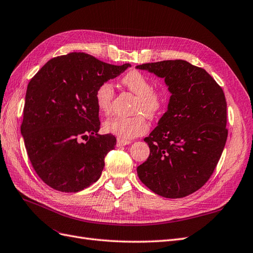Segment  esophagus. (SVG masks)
Here are the masks:
<instances>
[{"label": "esophagus", "instance_id": "34e87169", "mask_svg": "<svg viewBox=\"0 0 253 253\" xmlns=\"http://www.w3.org/2000/svg\"><path fill=\"white\" fill-rule=\"evenodd\" d=\"M131 141L129 140H123V139H118V142H117V145L120 147V146H125V145H128V144H130Z\"/></svg>", "mask_w": 253, "mask_h": 253}]
</instances>
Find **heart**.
<instances>
[{"label":"heart","instance_id":"heart-1","mask_svg":"<svg viewBox=\"0 0 253 253\" xmlns=\"http://www.w3.org/2000/svg\"><path fill=\"white\" fill-rule=\"evenodd\" d=\"M122 84L136 95L133 105V117L115 118L105 123V130L120 139H133L148 130L146 118L155 119L164 109L167 96L163 91L153 88V82L142 72L131 70L122 77ZM114 89L111 83L100 84L95 91V103L98 110L110 115L113 109Z\"/></svg>","mask_w":253,"mask_h":253}]
</instances>
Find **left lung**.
<instances>
[{
	"label": "left lung",
	"instance_id": "1",
	"mask_svg": "<svg viewBox=\"0 0 253 253\" xmlns=\"http://www.w3.org/2000/svg\"><path fill=\"white\" fill-rule=\"evenodd\" d=\"M164 78L171 93L168 111L144 139L150 149L138 176L165 198H182L204 186L227 141V102L221 86L204 69L185 60L136 67Z\"/></svg>",
	"mask_w": 253,
	"mask_h": 253
}]
</instances>
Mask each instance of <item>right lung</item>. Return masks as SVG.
Returning <instances> with one entry per match:
<instances>
[{
    "label": "right lung",
    "instance_id": "add662e5",
    "mask_svg": "<svg viewBox=\"0 0 253 253\" xmlns=\"http://www.w3.org/2000/svg\"><path fill=\"white\" fill-rule=\"evenodd\" d=\"M129 67L70 53L48 60L28 83L21 133L35 171L52 189L76 193L102 175L117 139L97 133L95 91Z\"/></svg>",
    "mask_w": 253,
    "mask_h": 253
}]
</instances>
